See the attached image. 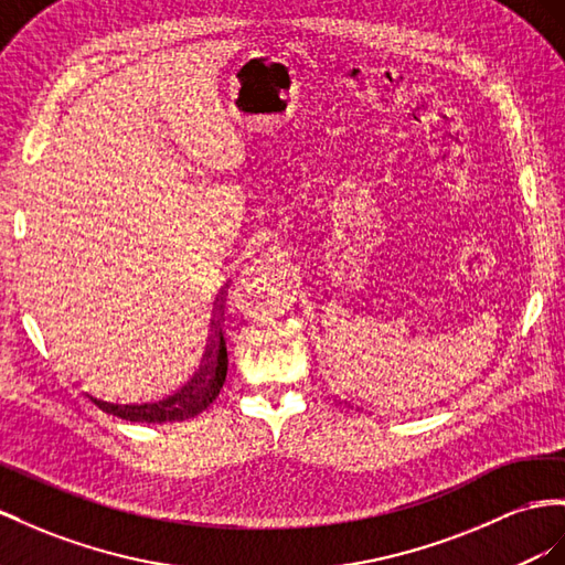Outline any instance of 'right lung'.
Listing matches in <instances>:
<instances>
[{
  "label": "right lung",
  "instance_id": "1",
  "mask_svg": "<svg viewBox=\"0 0 565 565\" xmlns=\"http://www.w3.org/2000/svg\"><path fill=\"white\" fill-rule=\"evenodd\" d=\"M226 367H228V355H226L224 329L220 320H212V339L205 351V358H202V367L179 394H173L167 401H159V403H145V406H117V403L99 401L90 394L85 396H88L99 411L117 415L121 420L148 423V425L183 423L200 415L202 411H207L210 403L220 396L226 380Z\"/></svg>",
  "mask_w": 565,
  "mask_h": 565
}]
</instances>
